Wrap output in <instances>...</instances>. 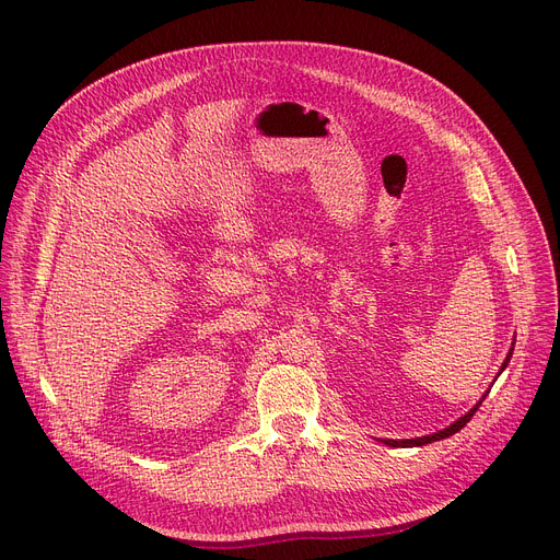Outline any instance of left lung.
<instances>
[{"instance_id": "left-lung-1", "label": "left lung", "mask_w": 560, "mask_h": 560, "mask_svg": "<svg viewBox=\"0 0 560 560\" xmlns=\"http://www.w3.org/2000/svg\"><path fill=\"white\" fill-rule=\"evenodd\" d=\"M515 345V342H513ZM511 357H513V347L509 349V354H506V359H504V363H502V368H499V372H497V376L502 374L504 370H506V365L511 363ZM492 388V386H490ZM490 388L483 393V397L467 410L465 416H460L456 422H452L450 427H445L443 431H435V433H429V435H422V438H406V440H390V438H381V443L384 445H388V447H422V445H429V443H435V440H443V438H450V435H454V433H458L469 420H472V416L477 413L479 410V406H481V401L486 399V395L490 393Z\"/></svg>"}]
</instances>
